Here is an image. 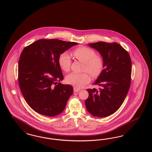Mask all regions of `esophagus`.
<instances>
[{"label": "esophagus", "instance_id": "esophagus-1", "mask_svg": "<svg viewBox=\"0 0 152 152\" xmlns=\"http://www.w3.org/2000/svg\"><path fill=\"white\" fill-rule=\"evenodd\" d=\"M80 90V89H79L78 88H76V87L73 88V91H74L75 93H77V92L79 91Z\"/></svg>", "mask_w": 152, "mask_h": 152}]
</instances>
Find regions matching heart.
<instances>
[{
	"label": "heart",
	"instance_id": "1",
	"mask_svg": "<svg viewBox=\"0 0 152 152\" xmlns=\"http://www.w3.org/2000/svg\"><path fill=\"white\" fill-rule=\"evenodd\" d=\"M73 56L80 61L84 63L83 71H87L93 77H97L102 72L103 68V61L102 58L95 55L94 50L85 47L77 48L73 50ZM58 63L61 68L65 72H68L71 67V59L69 53L63 52L59 56ZM91 77L87 72H72L66 77V82L76 86L82 88L89 83Z\"/></svg>",
	"mask_w": 152,
	"mask_h": 152
}]
</instances>
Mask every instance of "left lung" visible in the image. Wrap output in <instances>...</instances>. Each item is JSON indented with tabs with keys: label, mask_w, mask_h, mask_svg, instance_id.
<instances>
[{
	"label": "left lung",
	"mask_w": 152,
	"mask_h": 152,
	"mask_svg": "<svg viewBox=\"0 0 152 152\" xmlns=\"http://www.w3.org/2000/svg\"><path fill=\"white\" fill-rule=\"evenodd\" d=\"M99 53L103 69L93 85L99 90L88 89L85 103L91 115L105 117L113 114L123 103L131 83L132 66L130 55L120 44L99 42L88 44Z\"/></svg>",
	"instance_id": "8db88e82"
}]
</instances>
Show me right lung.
Wrapping results in <instances>:
<instances>
[{
	"label": "right lung",
	"instance_id": "add662e5",
	"mask_svg": "<svg viewBox=\"0 0 152 152\" xmlns=\"http://www.w3.org/2000/svg\"><path fill=\"white\" fill-rule=\"evenodd\" d=\"M77 42L41 39L23 49L18 62V83L27 103L42 115L53 117L64 110L73 87L63 85L59 56Z\"/></svg>",
	"mask_w": 152,
	"mask_h": 152
}]
</instances>
